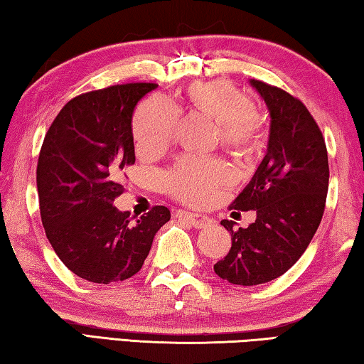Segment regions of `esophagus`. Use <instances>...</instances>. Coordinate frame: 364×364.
I'll list each match as a JSON object with an SVG mask.
<instances>
[{"label": "esophagus", "mask_w": 364, "mask_h": 364, "mask_svg": "<svg viewBox=\"0 0 364 364\" xmlns=\"http://www.w3.org/2000/svg\"><path fill=\"white\" fill-rule=\"evenodd\" d=\"M175 217L180 218V220H184V221H186V223H189V225H193V226L196 228V230H202V228L210 226V223H212L210 218L205 217V215H199V213L176 212Z\"/></svg>", "instance_id": "obj_1"}]
</instances>
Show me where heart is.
<instances>
[{
  "instance_id": "1",
  "label": "heart",
  "mask_w": 364,
  "mask_h": 364,
  "mask_svg": "<svg viewBox=\"0 0 364 364\" xmlns=\"http://www.w3.org/2000/svg\"><path fill=\"white\" fill-rule=\"evenodd\" d=\"M186 106L217 123L220 144L244 160L260 156L267 144V128L252 97L230 80L196 82L184 93ZM180 110L162 96L141 104L133 120V138L143 156H157L175 138ZM231 183V171L217 159L186 156L164 171L162 189L173 199L191 205L212 200L220 188Z\"/></svg>"
}]
</instances>
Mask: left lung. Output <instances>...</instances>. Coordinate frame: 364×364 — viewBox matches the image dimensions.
Listing matches in <instances>:
<instances>
[{
	"instance_id": "obj_1",
	"label": "left lung",
	"mask_w": 364,
	"mask_h": 364,
	"mask_svg": "<svg viewBox=\"0 0 364 364\" xmlns=\"http://www.w3.org/2000/svg\"><path fill=\"white\" fill-rule=\"evenodd\" d=\"M250 83L271 115L268 152L231 208L257 210V220L237 231L234 221H221L232 242L213 264L221 279L237 286L273 281L299 260L321 223L329 186L328 149L305 104L278 86Z\"/></svg>"
}]
</instances>
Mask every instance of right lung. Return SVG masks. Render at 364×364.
I'll list each match as a JSON object with an SVG mask.
<instances>
[{"instance_id": "right-lung-1", "label": "right lung", "mask_w": 364, "mask_h": 364, "mask_svg": "<svg viewBox=\"0 0 364 364\" xmlns=\"http://www.w3.org/2000/svg\"><path fill=\"white\" fill-rule=\"evenodd\" d=\"M156 83L88 91L60 109L43 141L36 188L46 237L72 273L96 284L136 274L156 232L170 220L164 205L141 218L117 210L122 171L134 164L132 117Z\"/></svg>"}]
</instances>
